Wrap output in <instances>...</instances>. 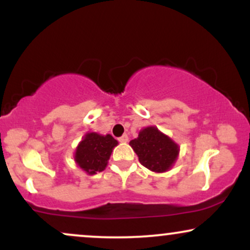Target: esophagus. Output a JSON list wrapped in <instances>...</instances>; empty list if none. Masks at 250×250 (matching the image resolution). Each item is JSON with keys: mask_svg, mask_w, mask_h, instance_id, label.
I'll return each mask as SVG.
<instances>
[{"mask_svg": "<svg viewBox=\"0 0 250 250\" xmlns=\"http://www.w3.org/2000/svg\"><path fill=\"white\" fill-rule=\"evenodd\" d=\"M119 142H121V143H127V142H128V135H127V134H123L121 137H119Z\"/></svg>", "mask_w": 250, "mask_h": 250, "instance_id": "obj_1", "label": "esophagus"}]
</instances>
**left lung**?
<instances>
[{"label":"left lung","instance_id":"8db88e82","mask_svg":"<svg viewBox=\"0 0 250 250\" xmlns=\"http://www.w3.org/2000/svg\"><path fill=\"white\" fill-rule=\"evenodd\" d=\"M129 145L139 156L140 163L155 173L169 170L180 151L179 146L156 127L143 128L139 137L131 140Z\"/></svg>","mask_w":250,"mask_h":250}]
</instances>
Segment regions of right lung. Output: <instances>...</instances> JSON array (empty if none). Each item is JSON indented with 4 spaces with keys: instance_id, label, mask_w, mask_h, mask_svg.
<instances>
[{
    "instance_id": "obj_1",
    "label": "right lung",
    "mask_w": 250,
    "mask_h": 250,
    "mask_svg": "<svg viewBox=\"0 0 250 250\" xmlns=\"http://www.w3.org/2000/svg\"><path fill=\"white\" fill-rule=\"evenodd\" d=\"M117 143L119 142L109 134L87 133L77 146L74 159L77 166L87 174L100 173L107 167L111 151Z\"/></svg>"
}]
</instances>
